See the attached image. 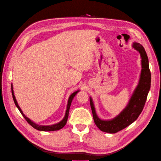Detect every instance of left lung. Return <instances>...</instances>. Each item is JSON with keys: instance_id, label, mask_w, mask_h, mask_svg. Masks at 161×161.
<instances>
[{"instance_id": "8db88e82", "label": "left lung", "mask_w": 161, "mask_h": 161, "mask_svg": "<svg viewBox=\"0 0 161 161\" xmlns=\"http://www.w3.org/2000/svg\"><path fill=\"white\" fill-rule=\"evenodd\" d=\"M133 48L140 53L142 69L138 86L134 90L125 108L113 119L102 120L97 115L93 100L90 97V103L94 122L97 127L103 132L115 133L128 127L138 118L146 103L151 82L148 58L142 45L138 43H133Z\"/></svg>"}]
</instances>
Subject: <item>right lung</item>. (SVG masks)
I'll use <instances>...</instances> for the list:
<instances>
[{"mask_svg":"<svg viewBox=\"0 0 161 161\" xmlns=\"http://www.w3.org/2000/svg\"><path fill=\"white\" fill-rule=\"evenodd\" d=\"M11 91H12V96H13V98H14V101L15 105H16V107L18 108V109L19 110V111L20 112L21 114L23 115V116L24 117L25 119L26 120V121L30 124L32 127H33L35 129L38 130H40V131H55V130H58L60 129H61L62 128L64 127L66 124L67 123V120H68V113H69V110H70V105H71V103H72V101L73 98H74L76 94H77L79 91H77L74 92V93H73L72 94L70 95L69 98H68V104H67V108H66V110H65V116L64 118H63V120L61 121H60L59 123H57L56 124H53V125H38L35 123L34 122H33L32 120L31 119H29L28 117H26L25 115L23 114V113L22 111V110L20 109V108L19 107V105L18 104V102L16 101V99H15V95H14V87H13V85L11 84Z\"/></svg>","mask_w":161,"mask_h":161,"instance_id":"obj_1","label":"right lung"}]
</instances>
